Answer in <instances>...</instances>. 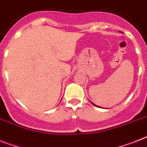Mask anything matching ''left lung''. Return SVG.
<instances>
[{
	"label": "left lung",
	"instance_id": "left-lung-1",
	"mask_svg": "<svg viewBox=\"0 0 147 147\" xmlns=\"http://www.w3.org/2000/svg\"><path fill=\"white\" fill-rule=\"evenodd\" d=\"M92 105H94V106H96V107H98V108H99V106H97V105H95V104H93V103H92Z\"/></svg>",
	"mask_w": 147,
	"mask_h": 147
}]
</instances>
